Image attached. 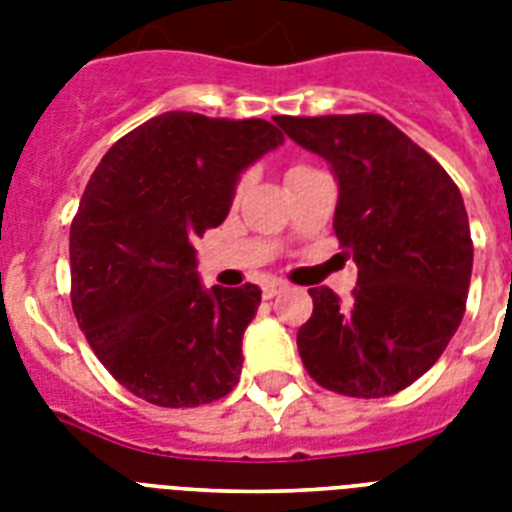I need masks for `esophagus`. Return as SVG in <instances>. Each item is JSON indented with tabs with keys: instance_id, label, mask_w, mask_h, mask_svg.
Here are the masks:
<instances>
[{
	"instance_id": "esophagus-1",
	"label": "esophagus",
	"mask_w": 512,
	"mask_h": 512,
	"mask_svg": "<svg viewBox=\"0 0 512 512\" xmlns=\"http://www.w3.org/2000/svg\"><path fill=\"white\" fill-rule=\"evenodd\" d=\"M281 289H284V284H281V281H268V284L263 287V297H268V300H271V297L279 295Z\"/></svg>"
}]
</instances>
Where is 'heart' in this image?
Here are the masks:
<instances>
[{"label": "heart", "mask_w": 512, "mask_h": 512, "mask_svg": "<svg viewBox=\"0 0 512 512\" xmlns=\"http://www.w3.org/2000/svg\"><path fill=\"white\" fill-rule=\"evenodd\" d=\"M297 170H303V167H297ZM292 172H295V170H292ZM241 188H244V185H236V196H239V193H241Z\"/></svg>", "instance_id": "1"}]
</instances>
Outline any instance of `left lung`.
<instances>
[{"instance_id":"obj_1","label":"left lung","mask_w":512,"mask_h":512,"mask_svg":"<svg viewBox=\"0 0 512 512\" xmlns=\"http://www.w3.org/2000/svg\"><path fill=\"white\" fill-rule=\"evenodd\" d=\"M276 122L332 164L335 233L358 265L348 308L329 287L308 289L313 313L297 332L300 358L340 396H393L436 364L465 316L473 239L460 188L380 114Z\"/></svg>"}]
</instances>
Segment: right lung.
<instances>
[{
  "mask_svg": "<svg viewBox=\"0 0 512 512\" xmlns=\"http://www.w3.org/2000/svg\"><path fill=\"white\" fill-rule=\"evenodd\" d=\"M276 124L154 116L116 140L84 188L71 305L100 364L148 404H212L239 382L260 289L201 287L193 241L223 223L241 172L284 143Z\"/></svg>",
  "mask_w": 512,
  "mask_h": 512,
  "instance_id": "right-lung-1",
  "label": "right lung"
}]
</instances>
